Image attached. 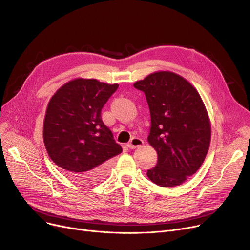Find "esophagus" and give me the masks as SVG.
<instances>
[{
  "label": "esophagus",
  "mask_w": 250,
  "mask_h": 250,
  "mask_svg": "<svg viewBox=\"0 0 250 250\" xmlns=\"http://www.w3.org/2000/svg\"><path fill=\"white\" fill-rule=\"evenodd\" d=\"M142 145H144V140L139 137H132L130 141L127 144V146L130 149H135L137 147H140Z\"/></svg>",
  "instance_id": "esophagus-1"
}]
</instances>
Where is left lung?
<instances>
[{
    "label": "left lung",
    "mask_w": 250,
    "mask_h": 250,
    "mask_svg": "<svg viewBox=\"0 0 250 250\" xmlns=\"http://www.w3.org/2000/svg\"><path fill=\"white\" fill-rule=\"evenodd\" d=\"M133 87L145 93L150 111L148 142L157 151L147 177L161 187L183 184L203 164L209 146L210 125L197 90L172 72H155Z\"/></svg>",
    "instance_id": "left-lung-1"
}]
</instances>
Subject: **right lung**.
I'll list each match as a JSON object with an SVG mask.
<instances>
[{"mask_svg": "<svg viewBox=\"0 0 250 250\" xmlns=\"http://www.w3.org/2000/svg\"><path fill=\"white\" fill-rule=\"evenodd\" d=\"M119 85L96 79H75L49 101L43 141L51 160L72 179L94 184L108 175L111 158L122 153L101 111Z\"/></svg>", "mask_w": 250, "mask_h": 250, "instance_id": "add662e5", "label": "right lung"}]
</instances>
